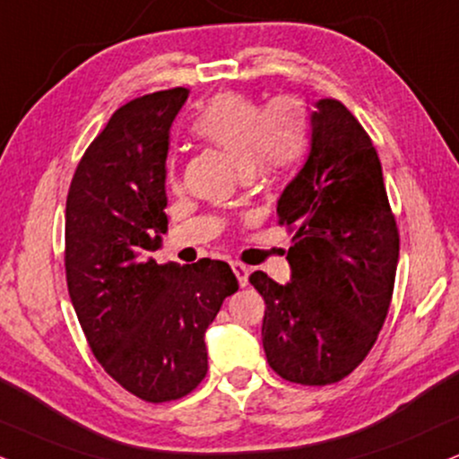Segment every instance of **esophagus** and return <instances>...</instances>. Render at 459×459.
I'll return each mask as SVG.
<instances>
[{
	"mask_svg": "<svg viewBox=\"0 0 459 459\" xmlns=\"http://www.w3.org/2000/svg\"><path fill=\"white\" fill-rule=\"evenodd\" d=\"M231 270H234V274H236V279H238L240 287H247L248 273H251V270H248L247 265L240 264V262H231Z\"/></svg>",
	"mask_w": 459,
	"mask_h": 459,
	"instance_id": "esophagus-1",
	"label": "esophagus"
}]
</instances>
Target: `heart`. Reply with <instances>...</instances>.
<instances>
[{"instance_id":"obj_1","label":"heart","mask_w":459,"mask_h":459,"mask_svg":"<svg viewBox=\"0 0 459 459\" xmlns=\"http://www.w3.org/2000/svg\"><path fill=\"white\" fill-rule=\"evenodd\" d=\"M191 132L230 155L245 174L282 172L307 146L302 110L287 98L262 110L255 100L242 93H217L197 110ZM168 180H177L174 161L168 163Z\"/></svg>"}]
</instances>
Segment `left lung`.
<instances>
[{
    "label": "left lung",
    "mask_w": 459,
    "mask_h": 459,
    "mask_svg": "<svg viewBox=\"0 0 459 459\" xmlns=\"http://www.w3.org/2000/svg\"><path fill=\"white\" fill-rule=\"evenodd\" d=\"M293 231L291 281L257 270L265 302L262 342L276 375L299 385H332L377 342L392 304L400 234L370 135L338 100L310 115V151L276 204Z\"/></svg>",
    "instance_id": "obj_1"
}]
</instances>
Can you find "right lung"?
Returning a JSON list of instances; mask_svg holds the SVG:
<instances>
[{
	"label": "right lung",
	"instance_id": "add662e5",
	"mask_svg": "<svg viewBox=\"0 0 459 459\" xmlns=\"http://www.w3.org/2000/svg\"><path fill=\"white\" fill-rule=\"evenodd\" d=\"M189 89L127 101L84 151L65 202V279L95 359L144 403H172L208 372L204 333L238 279L219 259L149 257L168 231L166 157Z\"/></svg>",
	"mask_w": 459,
	"mask_h": 459
}]
</instances>
